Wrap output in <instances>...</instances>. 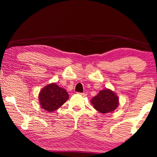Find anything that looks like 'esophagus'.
<instances>
[{
  "label": "esophagus",
  "instance_id": "obj_1",
  "mask_svg": "<svg viewBox=\"0 0 157 157\" xmlns=\"http://www.w3.org/2000/svg\"><path fill=\"white\" fill-rule=\"evenodd\" d=\"M78 94H80V95L82 96H86V94L85 93H78Z\"/></svg>",
  "mask_w": 157,
  "mask_h": 157
}]
</instances>
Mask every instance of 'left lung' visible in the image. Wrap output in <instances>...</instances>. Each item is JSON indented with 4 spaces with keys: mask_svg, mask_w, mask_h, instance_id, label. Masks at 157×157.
I'll return each mask as SVG.
<instances>
[{
    "mask_svg": "<svg viewBox=\"0 0 157 157\" xmlns=\"http://www.w3.org/2000/svg\"><path fill=\"white\" fill-rule=\"evenodd\" d=\"M94 107L98 111L106 113L115 110L119 105L117 96L109 89L102 90L91 99Z\"/></svg>",
    "mask_w": 157,
    "mask_h": 157,
    "instance_id": "left-lung-1",
    "label": "left lung"
}]
</instances>
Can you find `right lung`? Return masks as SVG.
Here are the masks:
<instances>
[{
    "mask_svg": "<svg viewBox=\"0 0 157 157\" xmlns=\"http://www.w3.org/2000/svg\"><path fill=\"white\" fill-rule=\"evenodd\" d=\"M68 98L65 89L59 87L56 83H51L41 90L39 101L41 108L48 111H53L60 108Z\"/></svg>",
    "mask_w": 157,
    "mask_h": 157,
    "instance_id": "obj_1",
    "label": "right lung"
}]
</instances>
